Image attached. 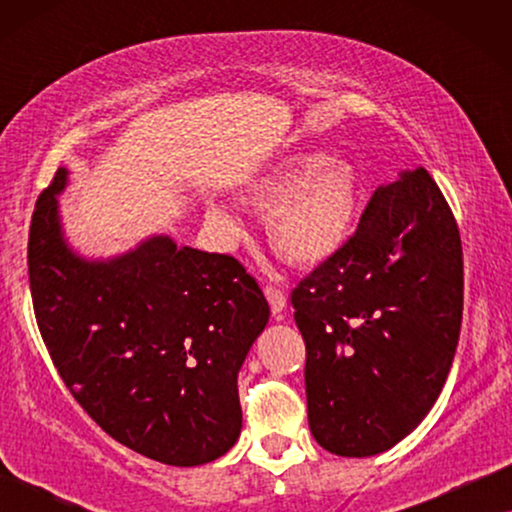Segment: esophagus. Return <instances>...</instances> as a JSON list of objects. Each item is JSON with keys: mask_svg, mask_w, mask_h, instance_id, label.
Here are the masks:
<instances>
[{"mask_svg": "<svg viewBox=\"0 0 512 512\" xmlns=\"http://www.w3.org/2000/svg\"><path fill=\"white\" fill-rule=\"evenodd\" d=\"M265 298H268V303H270V310H272V314H282L284 312V307H286V296H284V291H279L277 286H265Z\"/></svg>", "mask_w": 512, "mask_h": 512, "instance_id": "obj_1", "label": "esophagus"}]
</instances>
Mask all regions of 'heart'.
I'll use <instances>...</instances> for the list:
<instances>
[{
	"instance_id": "heart-1",
	"label": "heart",
	"mask_w": 512,
	"mask_h": 512,
	"mask_svg": "<svg viewBox=\"0 0 512 512\" xmlns=\"http://www.w3.org/2000/svg\"><path fill=\"white\" fill-rule=\"evenodd\" d=\"M244 200L265 212V235L284 261L319 265L352 240L361 212V177L340 156L293 153L249 181ZM207 216L228 240L242 233L235 214L219 202L207 207Z\"/></svg>"
}]
</instances>
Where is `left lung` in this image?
<instances>
[{
	"label": "left lung",
	"mask_w": 512,
	"mask_h": 512,
	"mask_svg": "<svg viewBox=\"0 0 512 512\" xmlns=\"http://www.w3.org/2000/svg\"><path fill=\"white\" fill-rule=\"evenodd\" d=\"M307 347L310 431L338 457H373L429 415L464 310L457 221L424 167L370 198L347 247L291 293Z\"/></svg>",
	"instance_id": "left-lung-1"
}]
</instances>
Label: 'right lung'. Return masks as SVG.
<instances>
[{"instance_id": "right-lung-1", "label": "right lung", "mask_w": 512, "mask_h": 512, "mask_svg": "<svg viewBox=\"0 0 512 512\" xmlns=\"http://www.w3.org/2000/svg\"><path fill=\"white\" fill-rule=\"evenodd\" d=\"M39 195L27 265L48 354L83 410L118 443L167 466L226 454L242 429L237 375L268 326L256 279L226 254L151 235L111 258L67 242L58 195Z\"/></svg>"}]
</instances>
